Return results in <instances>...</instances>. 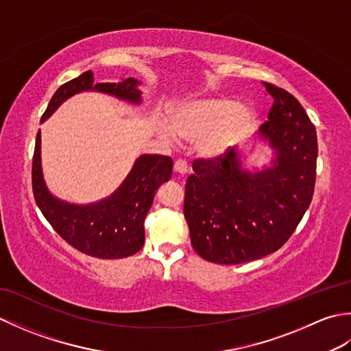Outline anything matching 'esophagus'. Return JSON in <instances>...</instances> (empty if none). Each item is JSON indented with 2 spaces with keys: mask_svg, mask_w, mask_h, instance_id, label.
<instances>
[{
  "mask_svg": "<svg viewBox=\"0 0 351 351\" xmlns=\"http://www.w3.org/2000/svg\"><path fill=\"white\" fill-rule=\"evenodd\" d=\"M173 170H175V173L181 175V176L187 175V171H189L187 162L182 161V160H178V161H175V164H173Z\"/></svg>",
  "mask_w": 351,
  "mask_h": 351,
  "instance_id": "1",
  "label": "esophagus"
}]
</instances>
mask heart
I'll return each mask as SVG.
<instances>
[{"label": "heart", "instance_id": "obj_1", "mask_svg": "<svg viewBox=\"0 0 351 351\" xmlns=\"http://www.w3.org/2000/svg\"><path fill=\"white\" fill-rule=\"evenodd\" d=\"M170 126L161 123L158 131L169 143L176 137L196 141L205 156H219L230 151L245 137L255 121L253 110L228 96L211 95L181 102L170 111Z\"/></svg>", "mask_w": 351, "mask_h": 351}]
</instances>
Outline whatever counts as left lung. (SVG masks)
<instances>
[{"instance_id":"1","label":"left lung","mask_w":351,"mask_h":351,"mask_svg":"<svg viewBox=\"0 0 351 351\" xmlns=\"http://www.w3.org/2000/svg\"><path fill=\"white\" fill-rule=\"evenodd\" d=\"M273 98L258 137L273 149L263 169L243 167L230 149L195 160L185 184L184 215L193 249L215 264H243L280 249L309 208L315 187L317 132L293 95L263 83Z\"/></svg>"}]
</instances>
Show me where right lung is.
Listing matches in <instances>:
<instances>
[{
  "instance_id": "add662e5",
  "label": "right lung",
  "mask_w": 351,
  "mask_h": 351,
  "mask_svg": "<svg viewBox=\"0 0 351 351\" xmlns=\"http://www.w3.org/2000/svg\"><path fill=\"white\" fill-rule=\"evenodd\" d=\"M140 81L126 78L121 83H93V72L58 87L52 95L42 122L54 113L71 96L81 92H101L130 104L141 102ZM173 161L164 155H140L123 182L113 195L88 205H75L51 195L42 173L40 131L37 132L33 156V195L39 210L72 247L95 258L117 259L137 253L145 244L143 223L151 210L160 185L171 176Z\"/></svg>"
}]
</instances>
